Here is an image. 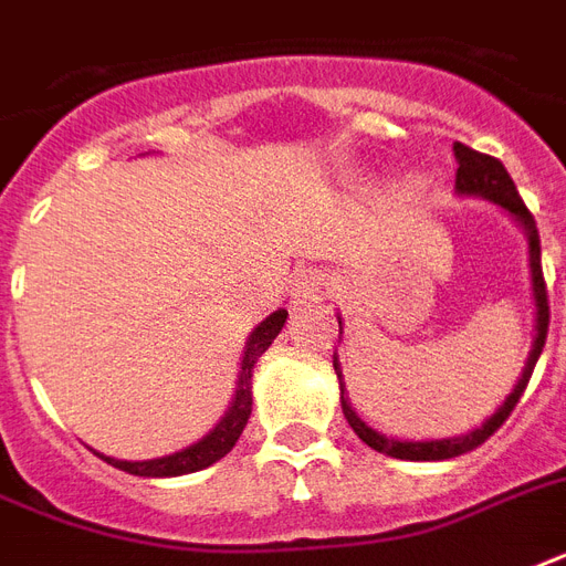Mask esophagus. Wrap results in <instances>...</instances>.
I'll use <instances>...</instances> for the list:
<instances>
[{"instance_id":"34e87169","label":"esophagus","mask_w":566,"mask_h":566,"mask_svg":"<svg viewBox=\"0 0 566 566\" xmlns=\"http://www.w3.org/2000/svg\"><path fill=\"white\" fill-rule=\"evenodd\" d=\"M328 293V282L326 275L319 273V270H300V273H293L291 282V296L293 305H314Z\"/></svg>"}]
</instances>
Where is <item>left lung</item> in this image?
I'll use <instances>...</instances> for the list:
<instances>
[{
	"mask_svg": "<svg viewBox=\"0 0 566 566\" xmlns=\"http://www.w3.org/2000/svg\"><path fill=\"white\" fill-rule=\"evenodd\" d=\"M452 153H455L458 161V172H455V190L458 196H482L488 202L500 205L505 211L514 217V220L523 226L528 238V270H532V291H535V344H532V353L526 358V367H523V376L517 378V385L505 396V402L496 408V411L488 417V420L473 429L470 434H461V438H443V440H394L385 438V434H378L376 429H370L367 422L355 413V408L349 405V396H346V385H344V373H340V361H337L335 355V373L337 381H340V405H344V417L346 422L353 426V431L358 438L367 443L376 452H385L390 458H402V461H447V458H458L470 452V449L482 447L484 440L491 438L493 431L500 429L502 422L509 420V413L514 411V405L520 402V396L526 390L528 378H532V370H535L537 358L544 353L546 344V332H549V300H546V282H544V270H541V238H537V226L535 217L528 211L523 199L517 193V185L511 181L509 170L502 167L500 158H491V155H482L470 149L464 144L452 146ZM340 323V319H337ZM344 328V326H340Z\"/></svg>",
	"mask_w": 566,
	"mask_h": 566,
	"instance_id": "obj_1",
	"label": "left lung"
}]
</instances>
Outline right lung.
<instances>
[{"label": "right lung", "mask_w": 566, "mask_h": 566, "mask_svg": "<svg viewBox=\"0 0 566 566\" xmlns=\"http://www.w3.org/2000/svg\"><path fill=\"white\" fill-rule=\"evenodd\" d=\"M284 319H287V311H273V314L249 335L247 349H243V361H240L238 387H234V399H231L229 411H226V417H222L202 440H196L193 447L181 449V452H172V455L153 458V461H117V458L102 455V452H96V455H99L102 461H108L111 467H117V470H126V473L132 475H144V479L188 475L196 473V470H205V467L217 464L220 458L229 455L231 447L238 443L240 431L247 426L249 413H252V370H255L258 358H261V355L270 349V344H273L275 337H279Z\"/></svg>", "instance_id": "right-lung-1"}]
</instances>
